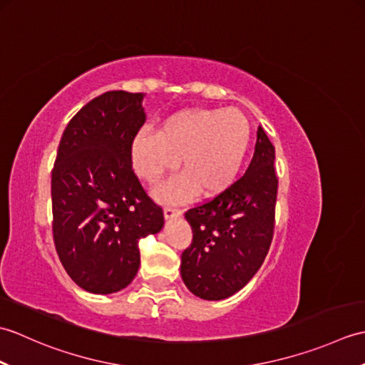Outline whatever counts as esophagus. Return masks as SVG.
Masks as SVG:
<instances>
[{"label":"esophagus","mask_w":365,"mask_h":365,"mask_svg":"<svg viewBox=\"0 0 365 365\" xmlns=\"http://www.w3.org/2000/svg\"><path fill=\"white\" fill-rule=\"evenodd\" d=\"M178 216H182V208L170 207V205H168V207L165 208V218H166V220L178 218Z\"/></svg>","instance_id":"34e87169"}]
</instances>
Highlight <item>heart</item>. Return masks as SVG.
<instances>
[{
    "label": "heart",
    "instance_id": "heart-1",
    "mask_svg": "<svg viewBox=\"0 0 365 365\" xmlns=\"http://www.w3.org/2000/svg\"><path fill=\"white\" fill-rule=\"evenodd\" d=\"M251 143V123L238 110H192L170 118L158 133L141 131L131 145L136 174L153 183L177 166L182 175L161 185L165 200L196 191L215 196L234 182Z\"/></svg>",
    "mask_w": 365,
    "mask_h": 365
}]
</instances>
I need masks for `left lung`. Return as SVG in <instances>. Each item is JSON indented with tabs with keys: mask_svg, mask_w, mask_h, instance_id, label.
Returning a JSON list of instances; mask_svg holds the SVG:
<instances>
[{
	"mask_svg": "<svg viewBox=\"0 0 365 365\" xmlns=\"http://www.w3.org/2000/svg\"><path fill=\"white\" fill-rule=\"evenodd\" d=\"M276 197L274 145L259 127L246 173L185 213L192 242L182 254L180 273L191 293L218 301L251 281L273 240Z\"/></svg>",
	"mask_w": 365,
	"mask_h": 365,
	"instance_id": "8db88e82",
	"label": "left lung"
}]
</instances>
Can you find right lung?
<instances>
[{"label":"right lung","instance_id":"right-lung-1","mask_svg":"<svg viewBox=\"0 0 365 365\" xmlns=\"http://www.w3.org/2000/svg\"><path fill=\"white\" fill-rule=\"evenodd\" d=\"M144 96L92 98L67 123L51 170L54 246L67 274L91 293L125 289L139 268V240L165 224L131 163Z\"/></svg>","mask_w":365,"mask_h":365}]
</instances>
